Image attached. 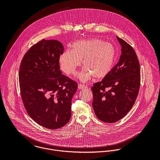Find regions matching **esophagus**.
<instances>
[{"mask_svg": "<svg viewBox=\"0 0 160 160\" xmlns=\"http://www.w3.org/2000/svg\"><path fill=\"white\" fill-rule=\"evenodd\" d=\"M87 88V86L84 85V84H78V89H86Z\"/></svg>", "mask_w": 160, "mask_h": 160, "instance_id": "esophagus-1", "label": "esophagus"}]
</instances>
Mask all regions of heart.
<instances>
[{
  "label": "heart",
  "instance_id": "heart-1",
  "mask_svg": "<svg viewBox=\"0 0 160 160\" xmlns=\"http://www.w3.org/2000/svg\"><path fill=\"white\" fill-rule=\"evenodd\" d=\"M116 58L114 46L102 39L93 38L74 42L71 50H66L60 55L59 62L65 73L74 74L82 61L84 68L79 76L86 81L93 76L98 79L107 77L114 67Z\"/></svg>",
  "mask_w": 160,
  "mask_h": 160
}]
</instances>
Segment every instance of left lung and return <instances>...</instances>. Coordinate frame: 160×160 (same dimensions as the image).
Returning <instances> with one entry per match:
<instances>
[{
	"label": "left lung",
	"instance_id": "obj_1",
	"mask_svg": "<svg viewBox=\"0 0 160 160\" xmlns=\"http://www.w3.org/2000/svg\"><path fill=\"white\" fill-rule=\"evenodd\" d=\"M116 38L121 46L119 60L107 77L91 88L95 113L98 119L109 123L118 121L131 110L140 84V64L134 49Z\"/></svg>",
	"mask_w": 160,
	"mask_h": 160
}]
</instances>
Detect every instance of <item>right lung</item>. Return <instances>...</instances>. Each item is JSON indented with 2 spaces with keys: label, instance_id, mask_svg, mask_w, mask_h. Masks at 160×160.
Segmentation results:
<instances>
[{
  "label": "right lung",
  "instance_id": "add662e5",
  "mask_svg": "<svg viewBox=\"0 0 160 160\" xmlns=\"http://www.w3.org/2000/svg\"><path fill=\"white\" fill-rule=\"evenodd\" d=\"M63 51L60 41L42 39L24 54L19 69L24 107L35 122L49 129L68 122L78 88L76 81L62 74L59 59Z\"/></svg>",
  "mask_w": 160,
  "mask_h": 160
}]
</instances>
